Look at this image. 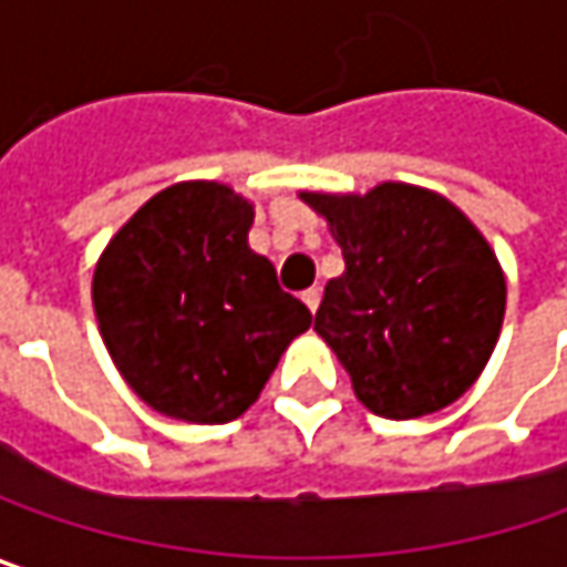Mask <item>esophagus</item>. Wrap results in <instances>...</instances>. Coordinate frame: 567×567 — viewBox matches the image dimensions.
<instances>
[{
    "mask_svg": "<svg viewBox=\"0 0 567 567\" xmlns=\"http://www.w3.org/2000/svg\"><path fill=\"white\" fill-rule=\"evenodd\" d=\"M301 301H305V305H308V308H311V315H315L317 311V305H320V288H308V291H301Z\"/></svg>",
    "mask_w": 567,
    "mask_h": 567,
    "instance_id": "34e87169",
    "label": "esophagus"
}]
</instances>
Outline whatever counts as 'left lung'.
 I'll use <instances>...</instances> for the list:
<instances>
[{
    "label": "left lung",
    "mask_w": 567,
    "mask_h": 567,
    "mask_svg": "<svg viewBox=\"0 0 567 567\" xmlns=\"http://www.w3.org/2000/svg\"><path fill=\"white\" fill-rule=\"evenodd\" d=\"M343 247L315 330L355 398L388 420L436 414L482 375L507 282L478 227L436 192L384 183L369 195H301Z\"/></svg>",
    "instance_id": "1"
}]
</instances>
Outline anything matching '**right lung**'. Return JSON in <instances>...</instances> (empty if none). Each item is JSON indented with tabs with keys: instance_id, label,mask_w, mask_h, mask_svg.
Masks as SVG:
<instances>
[{
	"instance_id": "1",
	"label": "right lung",
	"mask_w": 567,
	"mask_h": 567,
	"mask_svg": "<svg viewBox=\"0 0 567 567\" xmlns=\"http://www.w3.org/2000/svg\"><path fill=\"white\" fill-rule=\"evenodd\" d=\"M252 205L220 183L163 188L105 247L92 305L144 404L185 423L237 420L311 311L250 250Z\"/></svg>"
}]
</instances>
